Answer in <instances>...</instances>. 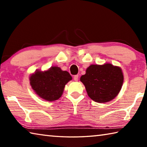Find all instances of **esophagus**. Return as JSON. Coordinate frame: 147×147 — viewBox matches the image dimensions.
I'll use <instances>...</instances> for the list:
<instances>
[{"label": "esophagus", "mask_w": 147, "mask_h": 147, "mask_svg": "<svg viewBox=\"0 0 147 147\" xmlns=\"http://www.w3.org/2000/svg\"><path fill=\"white\" fill-rule=\"evenodd\" d=\"M74 80L76 82L78 80V75H75L74 76Z\"/></svg>", "instance_id": "esophagus-1"}]
</instances>
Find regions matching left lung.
Wrapping results in <instances>:
<instances>
[{"instance_id":"obj_1","label":"left lung","mask_w":147,"mask_h":147,"mask_svg":"<svg viewBox=\"0 0 147 147\" xmlns=\"http://www.w3.org/2000/svg\"><path fill=\"white\" fill-rule=\"evenodd\" d=\"M121 69L110 63L91 65L80 78L88 96L96 102L104 103L119 94L123 83Z\"/></svg>"}]
</instances>
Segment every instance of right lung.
I'll return each mask as SVG.
<instances>
[{"mask_svg": "<svg viewBox=\"0 0 147 147\" xmlns=\"http://www.w3.org/2000/svg\"><path fill=\"white\" fill-rule=\"evenodd\" d=\"M71 80L70 74L58 67H52L45 72L37 71L30 78V85L36 94L48 101L58 100L65 84Z\"/></svg>", "mask_w": 147, "mask_h": 147, "instance_id": "obj_1", "label": "right lung"}]
</instances>
